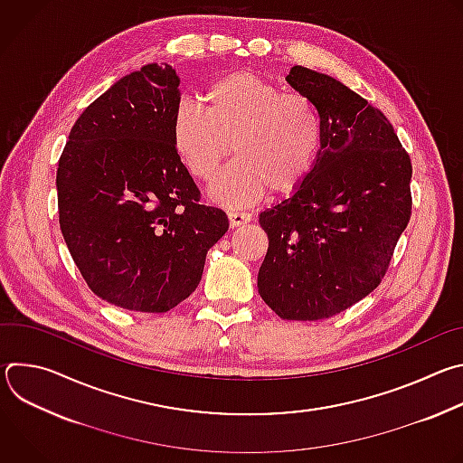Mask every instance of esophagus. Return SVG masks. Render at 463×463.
Returning <instances> with one entry per match:
<instances>
[{"instance_id":"obj_1","label":"esophagus","mask_w":463,"mask_h":463,"mask_svg":"<svg viewBox=\"0 0 463 463\" xmlns=\"http://www.w3.org/2000/svg\"><path fill=\"white\" fill-rule=\"evenodd\" d=\"M250 222V214L249 213H240V211H232L229 213V223L231 227H240V225H245Z\"/></svg>"}]
</instances>
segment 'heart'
Instances as JSON below:
<instances>
[{"instance_id": "1", "label": "heart", "mask_w": 463, "mask_h": 463, "mask_svg": "<svg viewBox=\"0 0 463 463\" xmlns=\"http://www.w3.org/2000/svg\"><path fill=\"white\" fill-rule=\"evenodd\" d=\"M205 108L179 100L170 120L174 150L184 168L211 181L232 152L234 159L209 190L223 207L258 202L268 190L286 195L311 174L322 145V118L315 102L298 91L249 71L214 79Z\"/></svg>"}]
</instances>
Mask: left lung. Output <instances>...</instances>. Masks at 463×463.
<instances>
[{
  "mask_svg": "<svg viewBox=\"0 0 463 463\" xmlns=\"http://www.w3.org/2000/svg\"><path fill=\"white\" fill-rule=\"evenodd\" d=\"M289 86L322 118L318 159L304 183L260 213L269 238L258 293L280 318L334 317L384 277L412 211V163L388 118L324 73L295 65Z\"/></svg>",
  "mask_w": 463,
  "mask_h": 463,
  "instance_id": "left-lung-1",
  "label": "left lung"
}]
</instances>
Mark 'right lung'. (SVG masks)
<instances>
[{"instance_id": "1", "label": "right lung", "mask_w": 463, "mask_h": 463, "mask_svg": "<svg viewBox=\"0 0 463 463\" xmlns=\"http://www.w3.org/2000/svg\"><path fill=\"white\" fill-rule=\"evenodd\" d=\"M179 100L172 65H143L82 111L58 161L63 240L91 291L122 309L166 313L190 297L229 229L174 150Z\"/></svg>"}]
</instances>
